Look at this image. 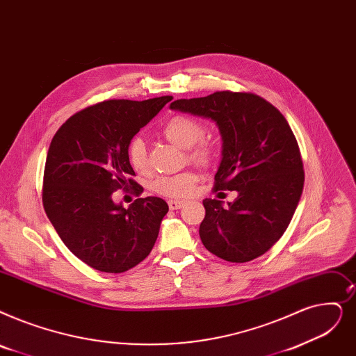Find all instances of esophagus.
<instances>
[{
	"label": "esophagus",
	"mask_w": 356,
	"mask_h": 356,
	"mask_svg": "<svg viewBox=\"0 0 356 356\" xmlns=\"http://www.w3.org/2000/svg\"><path fill=\"white\" fill-rule=\"evenodd\" d=\"M184 205V200H179V199H170L168 200V208L175 211V209H180Z\"/></svg>",
	"instance_id": "obj_1"
}]
</instances>
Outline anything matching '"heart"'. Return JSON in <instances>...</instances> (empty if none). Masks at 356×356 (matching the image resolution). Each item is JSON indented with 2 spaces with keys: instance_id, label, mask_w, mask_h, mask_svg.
<instances>
[{
  "instance_id": "b5f03b06",
  "label": "heart",
  "mask_w": 356,
  "mask_h": 356,
  "mask_svg": "<svg viewBox=\"0 0 356 356\" xmlns=\"http://www.w3.org/2000/svg\"><path fill=\"white\" fill-rule=\"evenodd\" d=\"M167 140L180 147L188 148V159L196 164L207 165L212 161L215 148L209 140L202 138L205 128L199 120L179 115L170 119L161 129ZM128 161L136 173L148 172V156L143 138L135 136L128 144ZM196 183V176L192 172H181L177 175L159 176L152 181V191L168 197H181L192 192Z\"/></svg>"
}]
</instances>
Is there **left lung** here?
<instances>
[{
    "mask_svg": "<svg viewBox=\"0 0 356 356\" xmlns=\"http://www.w3.org/2000/svg\"><path fill=\"white\" fill-rule=\"evenodd\" d=\"M170 109L216 122L222 160L213 192L238 193L228 207L204 200L199 236L207 250L233 264L265 254L285 233L304 186L300 147L286 119L264 97L228 90L175 100Z\"/></svg>",
    "mask_w": 356,
    "mask_h": 356,
    "instance_id": "1",
    "label": "left lung"
}]
</instances>
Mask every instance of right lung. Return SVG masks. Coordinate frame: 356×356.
Masks as SVG:
<instances>
[{
  "label": "right lung",
  "mask_w": 356,
  "mask_h": 356,
  "mask_svg": "<svg viewBox=\"0 0 356 356\" xmlns=\"http://www.w3.org/2000/svg\"><path fill=\"white\" fill-rule=\"evenodd\" d=\"M172 96L106 100L72 115L58 129L46 157L42 200L68 249L90 268L122 273L143 261L168 212L161 197H138L129 208L112 199L118 189H144L132 176L128 144Z\"/></svg>",
  "instance_id": "add662e5"
}]
</instances>
